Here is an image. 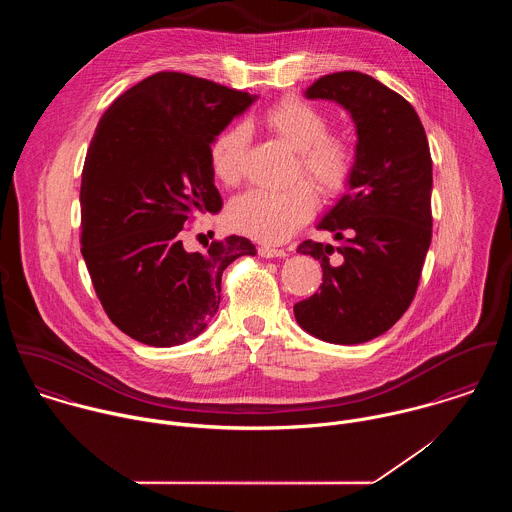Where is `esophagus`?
I'll list each match as a JSON object with an SVG mask.
<instances>
[{
  "label": "esophagus",
  "mask_w": 512,
  "mask_h": 512,
  "mask_svg": "<svg viewBox=\"0 0 512 512\" xmlns=\"http://www.w3.org/2000/svg\"><path fill=\"white\" fill-rule=\"evenodd\" d=\"M258 254H260L262 258H284V256H286V250L274 248V246H260V248H258Z\"/></svg>",
  "instance_id": "obj_1"
}]
</instances>
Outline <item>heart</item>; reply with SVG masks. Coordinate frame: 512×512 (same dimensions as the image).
<instances>
[{
  "instance_id": "obj_1",
  "label": "heart",
  "mask_w": 512,
  "mask_h": 512,
  "mask_svg": "<svg viewBox=\"0 0 512 512\" xmlns=\"http://www.w3.org/2000/svg\"><path fill=\"white\" fill-rule=\"evenodd\" d=\"M266 128L295 151L293 177H305L325 197L345 193L357 171V147L339 132H329V116L301 98H284L264 112ZM248 147V130L232 124L209 147L211 171L224 185L240 181ZM315 193L299 181L284 191L254 189L236 197L228 211V226L266 244H280L313 217Z\"/></svg>"
}]
</instances>
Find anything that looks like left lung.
I'll list each match as a JSON object with an SVG mask.
<instances>
[{
  "label": "left lung",
  "mask_w": 512,
  "mask_h": 512,
  "mask_svg": "<svg viewBox=\"0 0 512 512\" xmlns=\"http://www.w3.org/2000/svg\"><path fill=\"white\" fill-rule=\"evenodd\" d=\"M305 96L349 110L359 140L349 191L317 226L343 244H299L321 262L323 284L293 313L321 341L366 343L406 313L420 284L432 242L430 146L414 106L368 74H325Z\"/></svg>",
  "instance_id": "obj_1"
}]
</instances>
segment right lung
Masks as SVG:
<instances>
[{
	"mask_svg": "<svg viewBox=\"0 0 512 512\" xmlns=\"http://www.w3.org/2000/svg\"><path fill=\"white\" fill-rule=\"evenodd\" d=\"M256 96L191 74H151L98 122L80 183V252L110 321L149 347L205 331L228 264L254 256L228 236L183 248L185 226L222 207L209 147Z\"/></svg>",
	"mask_w": 512,
	"mask_h": 512,
	"instance_id": "obj_1",
	"label": "right lung"
}]
</instances>
